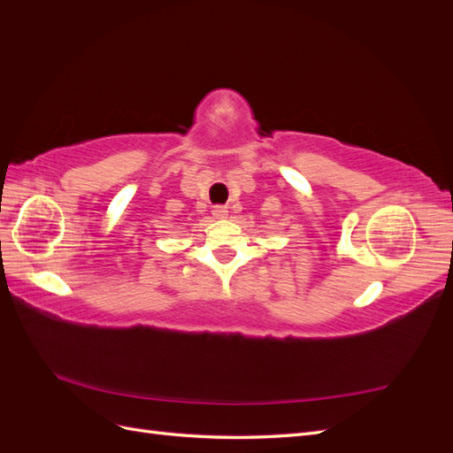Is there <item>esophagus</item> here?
<instances>
[{"instance_id": "obj_1", "label": "esophagus", "mask_w": 453, "mask_h": 453, "mask_svg": "<svg viewBox=\"0 0 453 453\" xmlns=\"http://www.w3.org/2000/svg\"><path fill=\"white\" fill-rule=\"evenodd\" d=\"M211 213H213V217H217V219H225V217L228 215V210H226V205H213Z\"/></svg>"}]
</instances>
